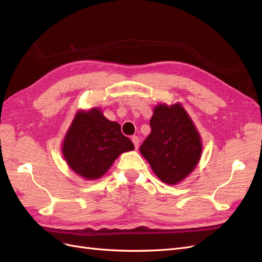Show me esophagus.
Returning a JSON list of instances; mask_svg holds the SVG:
<instances>
[{
	"instance_id": "esophagus-1",
	"label": "esophagus",
	"mask_w": 262,
	"mask_h": 262,
	"mask_svg": "<svg viewBox=\"0 0 262 262\" xmlns=\"http://www.w3.org/2000/svg\"><path fill=\"white\" fill-rule=\"evenodd\" d=\"M132 141L134 146H135V149H138V146H139V138L137 136H133L132 137Z\"/></svg>"
}]
</instances>
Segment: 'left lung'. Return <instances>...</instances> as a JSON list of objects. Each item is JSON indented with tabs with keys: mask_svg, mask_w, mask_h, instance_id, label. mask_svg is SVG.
Segmentation results:
<instances>
[{
	"mask_svg": "<svg viewBox=\"0 0 262 262\" xmlns=\"http://www.w3.org/2000/svg\"><path fill=\"white\" fill-rule=\"evenodd\" d=\"M151 133L139 150L156 176L167 184H176L198 164L202 145L199 133L180 104L158 105L150 119Z\"/></svg>",
	"mask_w": 262,
	"mask_h": 262,
	"instance_id": "left-lung-1",
	"label": "left lung"
}]
</instances>
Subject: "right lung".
<instances>
[{
  "label": "right lung",
  "instance_id": "1",
  "mask_svg": "<svg viewBox=\"0 0 262 262\" xmlns=\"http://www.w3.org/2000/svg\"><path fill=\"white\" fill-rule=\"evenodd\" d=\"M134 149L121 125L93 108L79 112L67 133L62 152L68 166L88 180L102 177L122 152Z\"/></svg>",
  "mask_w": 262,
  "mask_h": 262
}]
</instances>
